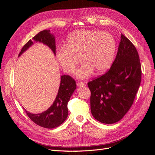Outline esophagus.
Here are the masks:
<instances>
[{"label": "esophagus", "instance_id": "esophagus-1", "mask_svg": "<svg viewBox=\"0 0 155 155\" xmlns=\"http://www.w3.org/2000/svg\"><path fill=\"white\" fill-rule=\"evenodd\" d=\"M85 85V83L84 82H78L77 83V86L78 87H81V86H84Z\"/></svg>", "mask_w": 155, "mask_h": 155}]
</instances>
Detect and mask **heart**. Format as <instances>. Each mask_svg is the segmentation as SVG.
Masks as SVG:
<instances>
[{"mask_svg": "<svg viewBox=\"0 0 155 155\" xmlns=\"http://www.w3.org/2000/svg\"><path fill=\"white\" fill-rule=\"evenodd\" d=\"M67 46H61L56 57L63 70L73 73L82 61L85 63L77 73L78 77L85 78L94 70L103 73L112 63L116 51L113 36L99 30H82L72 33L68 38Z\"/></svg>", "mask_w": 155, "mask_h": 155, "instance_id": "heart-1", "label": "heart"}]
</instances>
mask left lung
I'll use <instances>...</instances> for the list:
<instances>
[{"label":"left lung","instance_id":"1","mask_svg":"<svg viewBox=\"0 0 155 155\" xmlns=\"http://www.w3.org/2000/svg\"><path fill=\"white\" fill-rule=\"evenodd\" d=\"M141 80L139 54L134 45L121 35L118 51L110 68L87 85L94 117L104 124L116 123L133 104Z\"/></svg>","mask_w":155,"mask_h":155}]
</instances>
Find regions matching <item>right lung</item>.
<instances>
[{
  "label": "right lung",
  "instance_id": "add662e5",
  "mask_svg": "<svg viewBox=\"0 0 155 155\" xmlns=\"http://www.w3.org/2000/svg\"><path fill=\"white\" fill-rule=\"evenodd\" d=\"M50 30H44L39 32L32 40L24 45L21 49L19 56L25 51L32 44L33 41L43 43L50 47L54 54L56 52L54 36L50 33ZM77 88L76 82L70 75L61 77V82L55 101L48 110L38 114H34L26 111L28 117L38 126L48 129H53L61 125L68 116V102L72 94Z\"/></svg>",
  "mask_w": 155,
  "mask_h": 155
}]
</instances>
